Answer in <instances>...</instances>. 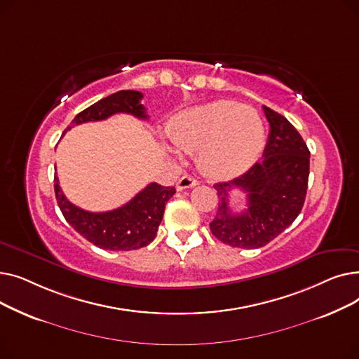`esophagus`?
Returning <instances> with one entry per match:
<instances>
[{"label": "esophagus", "mask_w": 359, "mask_h": 359, "mask_svg": "<svg viewBox=\"0 0 359 359\" xmlns=\"http://www.w3.org/2000/svg\"><path fill=\"white\" fill-rule=\"evenodd\" d=\"M196 184H198V180L195 177L186 175L182 179H179L176 187H177V191H183V189H187V187H194Z\"/></svg>", "instance_id": "obj_1"}]
</instances>
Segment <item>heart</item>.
<instances>
[{
    "label": "heart",
    "instance_id": "1",
    "mask_svg": "<svg viewBox=\"0 0 359 359\" xmlns=\"http://www.w3.org/2000/svg\"><path fill=\"white\" fill-rule=\"evenodd\" d=\"M179 148L199 149V161L215 176L233 175L252 164L263 148V125L255 109L231 102L186 110L168 125Z\"/></svg>",
    "mask_w": 359,
    "mask_h": 359
}]
</instances>
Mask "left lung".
Returning <instances> with one entry per match:
<instances>
[{"label": "left lung", "mask_w": 359, "mask_h": 359, "mask_svg": "<svg viewBox=\"0 0 359 359\" xmlns=\"http://www.w3.org/2000/svg\"><path fill=\"white\" fill-rule=\"evenodd\" d=\"M271 130L262 161L246 173L215 183L219 198L211 233L224 244L238 249L266 246L294 222L306 201L310 151L287 118L263 106ZM241 189L248 196L247 210L234 215L228 205L229 192Z\"/></svg>", "instance_id": "left-lung-1"}]
</instances>
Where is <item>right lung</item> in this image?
<instances>
[{"mask_svg":"<svg viewBox=\"0 0 359 359\" xmlns=\"http://www.w3.org/2000/svg\"><path fill=\"white\" fill-rule=\"evenodd\" d=\"M142 93L121 90L80 111L71 122L72 126L104 121L115 113H129L147 119L145 107L141 104ZM68 126L65 130L71 129ZM55 195L58 206L71 227L86 240L104 250H135L148 246L157 236L167 201L176 194L175 186L149 183L128 203L107 212H88L71 203L55 175Z\"/></svg>","mask_w":359,"mask_h":359,"instance_id":"1","label":"right lung"}]
</instances>
